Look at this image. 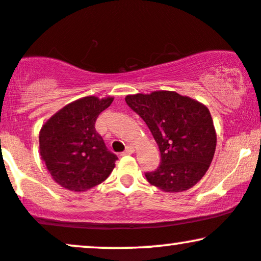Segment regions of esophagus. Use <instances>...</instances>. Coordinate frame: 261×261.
I'll use <instances>...</instances> for the list:
<instances>
[{"label":"esophagus","instance_id":"esophagus-1","mask_svg":"<svg viewBox=\"0 0 261 261\" xmlns=\"http://www.w3.org/2000/svg\"><path fill=\"white\" fill-rule=\"evenodd\" d=\"M134 153H135V148H134V147L128 146V147H126V149H125V152L122 153V154L128 155V154H134Z\"/></svg>","mask_w":261,"mask_h":261}]
</instances>
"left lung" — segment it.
Instances as JSON below:
<instances>
[{"mask_svg":"<svg viewBox=\"0 0 261 261\" xmlns=\"http://www.w3.org/2000/svg\"><path fill=\"white\" fill-rule=\"evenodd\" d=\"M154 137L162 162L146 172L152 186L170 193L184 192L208 171L216 148V131L203 103L175 91H153L125 97Z\"/></svg>","mask_w":261,"mask_h":261,"instance_id":"obj_1","label":"left lung"}]
</instances>
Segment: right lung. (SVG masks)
Returning a JSON list of instances; mask_svg holds the SVG:
<instances>
[{"label": "right lung", "mask_w": 261, "mask_h": 261, "mask_svg": "<svg viewBox=\"0 0 261 261\" xmlns=\"http://www.w3.org/2000/svg\"><path fill=\"white\" fill-rule=\"evenodd\" d=\"M114 97L87 96L64 106L42 125L40 155L55 182L74 192L102 184L111 175L117 155L96 133L98 115Z\"/></svg>", "instance_id": "add662e5"}]
</instances>
